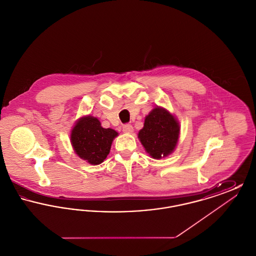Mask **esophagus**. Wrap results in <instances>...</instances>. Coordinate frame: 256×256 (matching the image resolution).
Returning <instances> with one entry per match:
<instances>
[{
	"mask_svg": "<svg viewBox=\"0 0 256 256\" xmlns=\"http://www.w3.org/2000/svg\"><path fill=\"white\" fill-rule=\"evenodd\" d=\"M122 132H124V134H132V132H134V128H132V124H124V126H122Z\"/></svg>",
	"mask_w": 256,
	"mask_h": 256,
	"instance_id": "34e87169",
	"label": "esophagus"
}]
</instances>
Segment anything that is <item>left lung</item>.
<instances>
[{
  "instance_id": "left-lung-1",
  "label": "left lung",
  "mask_w": 256,
  "mask_h": 256,
  "mask_svg": "<svg viewBox=\"0 0 256 256\" xmlns=\"http://www.w3.org/2000/svg\"><path fill=\"white\" fill-rule=\"evenodd\" d=\"M180 124L176 118L163 108H156L146 116L138 138L146 152L154 159L166 158L178 144Z\"/></svg>"
}]
</instances>
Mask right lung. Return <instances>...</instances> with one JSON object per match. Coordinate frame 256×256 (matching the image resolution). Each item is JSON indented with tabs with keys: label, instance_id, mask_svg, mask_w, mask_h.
<instances>
[{
	"label": "right lung",
	"instance_id": "obj_1",
	"mask_svg": "<svg viewBox=\"0 0 256 256\" xmlns=\"http://www.w3.org/2000/svg\"><path fill=\"white\" fill-rule=\"evenodd\" d=\"M118 132L104 128L93 116L78 119L71 132V143L74 152L92 165H98L106 158L114 138Z\"/></svg>",
	"mask_w": 256,
	"mask_h": 256
}]
</instances>
